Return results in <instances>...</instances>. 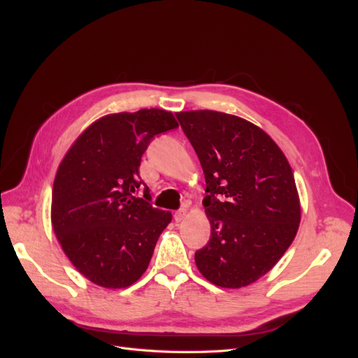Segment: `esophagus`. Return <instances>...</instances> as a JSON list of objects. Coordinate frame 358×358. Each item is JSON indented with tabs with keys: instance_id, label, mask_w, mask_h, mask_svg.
<instances>
[{
	"instance_id": "obj_1",
	"label": "esophagus",
	"mask_w": 358,
	"mask_h": 358,
	"mask_svg": "<svg viewBox=\"0 0 358 358\" xmlns=\"http://www.w3.org/2000/svg\"><path fill=\"white\" fill-rule=\"evenodd\" d=\"M185 216H187V209L182 208V209H180V210H177V212L174 213V220H176V222H181V220L185 219Z\"/></svg>"
}]
</instances>
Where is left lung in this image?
<instances>
[{
    "instance_id": "8db88e82",
    "label": "left lung",
    "mask_w": 358,
    "mask_h": 358,
    "mask_svg": "<svg viewBox=\"0 0 358 358\" xmlns=\"http://www.w3.org/2000/svg\"><path fill=\"white\" fill-rule=\"evenodd\" d=\"M206 180L210 241L194 255L206 280L250 286L283 257L297 234L300 200L283 150L254 123L213 110L176 113Z\"/></svg>"
}]
</instances>
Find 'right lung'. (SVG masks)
I'll return each instance as SVG.
<instances>
[{
  "mask_svg": "<svg viewBox=\"0 0 358 358\" xmlns=\"http://www.w3.org/2000/svg\"><path fill=\"white\" fill-rule=\"evenodd\" d=\"M178 126L171 111L113 113L75 139L56 171L50 220L61 247L91 283L126 289L142 277L171 212L149 204L141 158L155 135Z\"/></svg>",
  "mask_w": 358,
  "mask_h": 358,
  "instance_id": "add662e5",
  "label": "right lung"
}]
</instances>
